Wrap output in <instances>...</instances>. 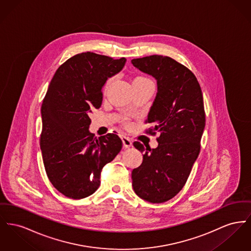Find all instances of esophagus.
I'll use <instances>...</instances> for the list:
<instances>
[{
	"label": "esophagus",
	"instance_id": "obj_1",
	"mask_svg": "<svg viewBox=\"0 0 251 251\" xmlns=\"http://www.w3.org/2000/svg\"><path fill=\"white\" fill-rule=\"evenodd\" d=\"M122 142H123V146L124 148H130L132 147V145H133V142L128 138V137H126V136H122Z\"/></svg>",
	"mask_w": 251,
	"mask_h": 251
}]
</instances>
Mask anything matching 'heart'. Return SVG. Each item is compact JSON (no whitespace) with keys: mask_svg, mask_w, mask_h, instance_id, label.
<instances>
[{"mask_svg":"<svg viewBox=\"0 0 251 251\" xmlns=\"http://www.w3.org/2000/svg\"><path fill=\"white\" fill-rule=\"evenodd\" d=\"M135 78H142V79H145L146 77H142V76H138V77H135ZM110 81H111V79H108V81H107V83H106V87L109 85V83H110Z\"/></svg>","mask_w":251,"mask_h":251,"instance_id":"obj_1","label":"heart"}]
</instances>
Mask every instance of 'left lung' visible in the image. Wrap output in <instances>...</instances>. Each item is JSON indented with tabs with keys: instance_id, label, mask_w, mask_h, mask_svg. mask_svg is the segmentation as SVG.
Here are the masks:
<instances>
[{
	"instance_id": "obj_1",
	"label": "left lung",
	"mask_w": 251,
	"mask_h": 251,
	"mask_svg": "<svg viewBox=\"0 0 251 251\" xmlns=\"http://www.w3.org/2000/svg\"><path fill=\"white\" fill-rule=\"evenodd\" d=\"M132 64L156 80L147 122L153 125L150 132L159 133L155 149L133 142L145 152L132 172V185L143 200L163 203L182 190L199 155L206 124L203 95L192 71L170 57L152 55L132 59Z\"/></svg>"
}]
</instances>
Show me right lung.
<instances>
[{
    "label": "right lung",
    "mask_w": 251,
    "mask_h": 251,
    "mask_svg": "<svg viewBox=\"0 0 251 251\" xmlns=\"http://www.w3.org/2000/svg\"><path fill=\"white\" fill-rule=\"evenodd\" d=\"M125 62L92 52L77 54L59 66L49 84L41 109L40 145L47 176L66 197L81 199L96 192L102 168L122 148L115 133L97 138L90 133L89 114L100 107L106 81Z\"/></svg>",
    "instance_id": "obj_1"
}]
</instances>
